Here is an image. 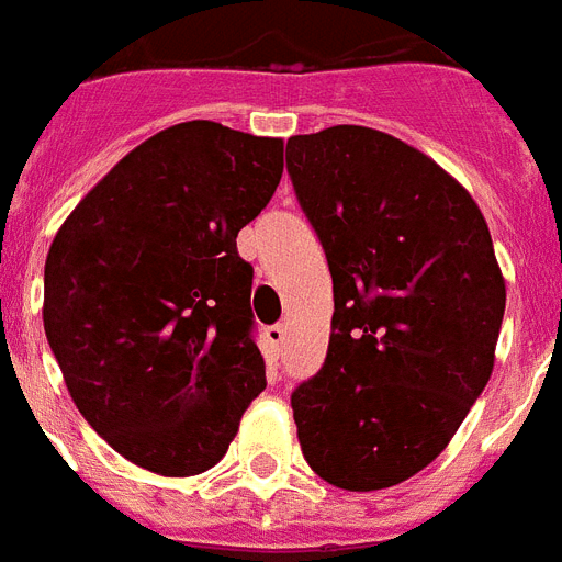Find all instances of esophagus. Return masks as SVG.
I'll use <instances>...</instances> for the list:
<instances>
[{
    "mask_svg": "<svg viewBox=\"0 0 562 562\" xmlns=\"http://www.w3.org/2000/svg\"><path fill=\"white\" fill-rule=\"evenodd\" d=\"M266 340H268V349H271V355H280L282 352V340H285V328L271 326L266 331Z\"/></svg>",
    "mask_w": 562,
    "mask_h": 562,
    "instance_id": "1",
    "label": "esophagus"
}]
</instances>
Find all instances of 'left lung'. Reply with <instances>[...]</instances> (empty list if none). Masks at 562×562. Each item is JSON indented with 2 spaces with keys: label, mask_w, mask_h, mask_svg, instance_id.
<instances>
[{
  "label": "left lung",
  "mask_w": 562,
  "mask_h": 562,
  "mask_svg": "<svg viewBox=\"0 0 562 562\" xmlns=\"http://www.w3.org/2000/svg\"><path fill=\"white\" fill-rule=\"evenodd\" d=\"M285 164L335 291L326 363L291 392L296 439L328 485H398L450 445L494 372L491 231L453 176L386 132L294 135Z\"/></svg>",
  "instance_id": "1"
}]
</instances>
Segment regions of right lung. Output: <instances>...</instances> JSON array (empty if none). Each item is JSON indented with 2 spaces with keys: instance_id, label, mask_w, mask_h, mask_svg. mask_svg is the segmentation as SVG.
I'll use <instances>...</instances> for the list:
<instances>
[{
  "instance_id": "obj_1",
  "label": "right lung",
  "mask_w": 562,
  "mask_h": 562,
  "mask_svg": "<svg viewBox=\"0 0 562 562\" xmlns=\"http://www.w3.org/2000/svg\"><path fill=\"white\" fill-rule=\"evenodd\" d=\"M280 178L282 138L176 123L123 155L54 236L45 337L77 409L132 464L210 471L266 390L236 236Z\"/></svg>"
}]
</instances>
